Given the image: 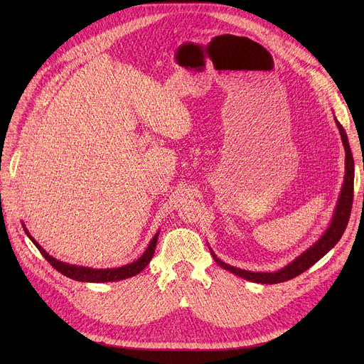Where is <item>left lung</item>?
<instances>
[{
	"instance_id": "8db88e82",
	"label": "left lung",
	"mask_w": 364,
	"mask_h": 364,
	"mask_svg": "<svg viewBox=\"0 0 364 364\" xmlns=\"http://www.w3.org/2000/svg\"><path fill=\"white\" fill-rule=\"evenodd\" d=\"M335 122H336V127L341 134L343 149H346V177H343V184H342L341 193L338 198L335 213H333L329 227L326 228V232H324L320 236V239L316 240V243H313L309 250H305L294 261H291L288 265H284L283 269H280L277 272H247V270L237 269V267H233L230 264H225L224 261H221L214 254L211 247H209V251H211L215 262L221 267V269L230 272L245 280L254 282V283H262V284L264 283L265 284L267 283L269 284L282 283V282L291 280V279L299 276L305 270H309L311 265H314L320 258L326 255L332 250V247L339 242L343 232H346L350 215H351L353 196H354V159H353V153L350 149L346 129L342 128V125L339 124V121L336 118H335Z\"/></svg>"
}]
</instances>
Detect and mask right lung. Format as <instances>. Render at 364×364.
<instances>
[{"label": "right lung", "mask_w": 364, "mask_h": 364, "mask_svg": "<svg viewBox=\"0 0 364 364\" xmlns=\"http://www.w3.org/2000/svg\"><path fill=\"white\" fill-rule=\"evenodd\" d=\"M23 225V230L28 235V237L33 242V245L38 247V251L43 254V257L54 267L57 272H60L63 276L78 280V282H91V283H105V282H118V280H124L128 277H132L139 274L140 272H143L147 264L151 261L153 254H155L156 250V242H158V236L159 232L153 236V239L150 240L149 246L146 247V251L143 252V255L136 259L134 262H129L127 265L118 267V269H91V267H82V265H75V264H68L63 261L55 259L54 257L48 255V252L44 251V247L38 243L31 233L28 232V228Z\"/></svg>", "instance_id": "add662e5"}]
</instances>
